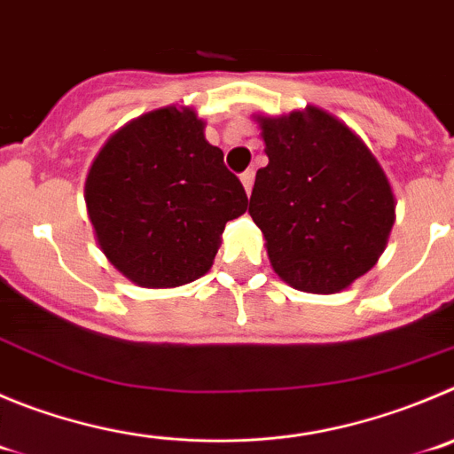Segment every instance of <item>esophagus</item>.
I'll list each match as a JSON object with an SVG mask.
<instances>
[{"label": "esophagus", "instance_id": "obj_1", "mask_svg": "<svg viewBox=\"0 0 454 454\" xmlns=\"http://www.w3.org/2000/svg\"><path fill=\"white\" fill-rule=\"evenodd\" d=\"M239 179H241V185H244V190H247V194H251L253 181H255V172H253V169H247Z\"/></svg>", "mask_w": 454, "mask_h": 454}]
</instances>
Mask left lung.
I'll return each instance as SVG.
<instances>
[{"label":"left lung","instance_id":"8db88e82","mask_svg":"<svg viewBox=\"0 0 454 454\" xmlns=\"http://www.w3.org/2000/svg\"><path fill=\"white\" fill-rule=\"evenodd\" d=\"M253 118L269 165L257 169L248 215L270 266L298 291L347 289L383 255L396 219L385 169L349 125L316 105Z\"/></svg>","mask_w":454,"mask_h":454}]
</instances>
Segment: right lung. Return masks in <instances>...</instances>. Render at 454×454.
I'll return each mask as SVG.
<instances>
[{
	"instance_id": "add662e5",
	"label": "right lung",
	"mask_w": 454,
	"mask_h": 454,
	"mask_svg": "<svg viewBox=\"0 0 454 454\" xmlns=\"http://www.w3.org/2000/svg\"><path fill=\"white\" fill-rule=\"evenodd\" d=\"M203 129L192 107L168 105L114 131L89 168L96 244L134 285L175 289L206 275L226 223L247 213V192Z\"/></svg>"
}]
</instances>
